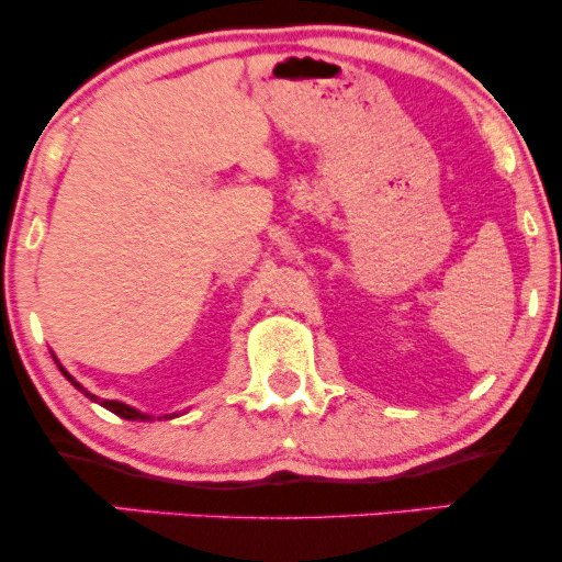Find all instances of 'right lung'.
<instances>
[{"label": "right lung", "instance_id": "1", "mask_svg": "<svg viewBox=\"0 0 562 562\" xmlns=\"http://www.w3.org/2000/svg\"><path fill=\"white\" fill-rule=\"evenodd\" d=\"M55 362H57V359H55ZM57 367H60L63 375H66V378L70 380V383H74L76 389H79V391L83 393V396H89V398H92V402H97L100 406H105V409H111L113 415L124 417V420H139V423H150V420H153V415H147V412L134 409V406H128V404H124V402H113V398H100V396H94V393H89L87 389H83L81 383H76V380L68 375L66 367H63V364H57ZM164 417H166V420H171V417H179V412H173V415H164ZM158 420H160V417H158Z\"/></svg>", "mask_w": 562, "mask_h": 562}]
</instances>
